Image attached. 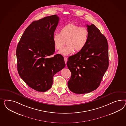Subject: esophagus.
<instances>
[{
    "mask_svg": "<svg viewBox=\"0 0 126 126\" xmlns=\"http://www.w3.org/2000/svg\"><path fill=\"white\" fill-rule=\"evenodd\" d=\"M64 60H65V63L66 64L67 63V58L66 57H64Z\"/></svg>",
    "mask_w": 126,
    "mask_h": 126,
    "instance_id": "obj_1",
    "label": "esophagus"
}]
</instances>
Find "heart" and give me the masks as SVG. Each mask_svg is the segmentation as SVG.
Wrapping results in <instances>:
<instances>
[{"instance_id":"b5f03b06","label":"heart","mask_w":126,"mask_h":126,"mask_svg":"<svg viewBox=\"0 0 126 126\" xmlns=\"http://www.w3.org/2000/svg\"><path fill=\"white\" fill-rule=\"evenodd\" d=\"M54 48L61 50L66 43L67 46L59 52L63 55L72 54L74 51L79 52L85 48L89 40V31L87 28L69 23L60 30V33H54L52 37Z\"/></svg>"}]
</instances>
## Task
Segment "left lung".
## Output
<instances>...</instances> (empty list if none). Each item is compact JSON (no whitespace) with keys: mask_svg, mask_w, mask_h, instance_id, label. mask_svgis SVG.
<instances>
[{"mask_svg":"<svg viewBox=\"0 0 126 126\" xmlns=\"http://www.w3.org/2000/svg\"><path fill=\"white\" fill-rule=\"evenodd\" d=\"M89 40L85 48L68 58L71 72L68 88L78 94L89 93L98 88L109 66L108 45L106 37L94 24L87 25Z\"/></svg>","mask_w":126,"mask_h":126,"instance_id":"obj_1","label":"left lung"}]
</instances>
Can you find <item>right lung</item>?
<instances>
[{
    "label": "right lung",
    "instance_id": "add662e5",
    "mask_svg": "<svg viewBox=\"0 0 126 126\" xmlns=\"http://www.w3.org/2000/svg\"><path fill=\"white\" fill-rule=\"evenodd\" d=\"M56 15L33 21L26 28L17 45V70L21 78L32 89L45 92L53 84L54 74L65 66L61 54L55 52L52 37L58 25Z\"/></svg>",
    "mask_w": 126,
    "mask_h": 126
}]
</instances>
